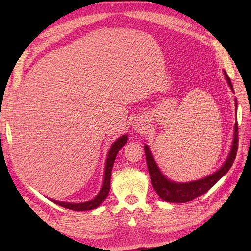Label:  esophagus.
Here are the masks:
<instances>
[{
	"label": "esophagus",
	"instance_id": "esophagus-1",
	"mask_svg": "<svg viewBox=\"0 0 251 251\" xmlns=\"http://www.w3.org/2000/svg\"><path fill=\"white\" fill-rule=\"evenodd\" d=\"M134 129L136 131H142L143 127H141V125H139V124H136V125H134Z\"/></svg>",
	"mask_w": 251,
	"mask_h": 251
}]
</instances>
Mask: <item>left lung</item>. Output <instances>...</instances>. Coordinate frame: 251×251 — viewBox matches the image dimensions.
<instances>
[{
    "mask_svg": "<svg viewBox=\"0 0 251 251\" xmlns=\"http://www.w3.org/2000/svg\"><path fill=\"white\" fill-rule=\"evenodd\" d=\"M225 75H226L228 86H230L231 89L233 90V85L230 77L227 76V74L226 72H225ZM235 105L237 108L236 99H235ZM237 148H238V124L236 122L235 126H234V139H233V145L231 148V152L228 154L226 163L223 164V166L219 170H217L215 174L208 176V177L204 179L192 181V182L179 183V182H174V181H170L167 178H165V176L161 173V170L158 169L155 161H154L150 149H149L148 146H145L148 170H149V174H150L153 188L156 191V193L159 195L161 199L169 202H186L194 200L196 197H199L204 193H206V192H208V190L212 188V186H214L218 181H219L223 176L228 172V169L231 168V166L234 163V159L236 157Z\"/></svg>",
    "mask_w": 251,
    "mask_h": 251,
    "instance_id": "1",
    "label": "left lung"
}]
</instances>
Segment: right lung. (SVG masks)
I'll use <instances>...</instances> for the list:
<instances>
[{
    "instance_id": "right-lung-1",
    "label": "right lung",
    "mask_w": 251,
    "mask_h": 251,
    "mask_svg": "<svg viewBox=\"0 0 251 251\" xmlns=\"http://www.w3.org/2000/svg\"><path fill=\"white\" fill-rule=\"evenodd\" d=\"M127 139H128V138H127V135H124L121 138H119V139H117L113 143V145L111 146V149L108 153V158H106L103 184H102V188H101L98 195H96L93 200L85 201V202H79V204H74V202H66V201H54V200H52V201H54L57 205L67 208V209H71V210H75V211L92 210V209H95V208L99 207L101 205V202H102L106 199V196H108V194H109L112 167H113V164H114L117 153H119L121 148L127 142Z\"/></svg>"
}]
</instances>
